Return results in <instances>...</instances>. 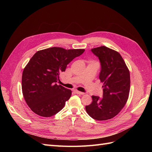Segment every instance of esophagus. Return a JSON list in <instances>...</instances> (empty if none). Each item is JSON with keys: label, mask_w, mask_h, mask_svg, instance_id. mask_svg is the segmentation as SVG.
<instances>
[{"label": "esophagus", "mask_w": 152, "mask_h": 152, "mask_svg": "<svg viewBox=\"0 0 152 152\" xmlns=\"http://www.w3.org/2000/svg\"><path fill=\"white\" fill-rule=\"evenodd\" d=\"M75 93L77 94H80V95H83V94H84V93H82V92H80V91H77V90H75Z\"/></svg>", "instance_id": "obj_1"}]
</instances>
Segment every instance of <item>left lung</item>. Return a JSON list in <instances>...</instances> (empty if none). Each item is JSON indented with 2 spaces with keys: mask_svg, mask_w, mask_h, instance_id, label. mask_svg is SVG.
I'll return each instance as SVG.
<instances>
[{
  "mask_svg": "<svg viewBox=\"0 0 152 152\" xmlns=\"http://www.w3.org/2000/svg\"><path fill=\"white\" fill-rule=\"evenodd\" d=\"M99 58V78L103 85V98L92 96L93 102L86 106L89 115L97 121L116 116L125 106L129 94L130 73L121 55L105 46L91 49Z\"/></svg>",
  "mask_w": 152,
  "mask_h": 152,
  "instance_id": "obj_1",
  "label": "left lung"
}]
</instances>
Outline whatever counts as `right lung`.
Listing matches in <instances>:
<instances>
[{"instance_id": "right-lung-1", "label": "right lung", "mask_w": 152, "mask_h": 152, "mask_svg": "<svg viewBox=\"0 0 152 152\" xmlns=\"http://www.w3.org/2000/svg\"><path fill=\"white\" fill-rule=\"evenodd\" d=\"M84 50L54 47L39 50L30 59L23 72L22 92L34 113L49 117L63 108L72 91L56 84L59 75Z\"/></svg>"}]
</instances>
